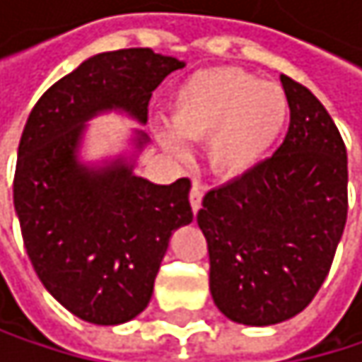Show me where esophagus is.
<instances>
[{"mask_svg":"<svg viewBox=\"0 0 362 362\" xmlns=\"http://www.w3.org/2000/svg\"><path fill=\"white\" fill-rule=\"evenodd\" d=\"M201 201H203V190H201L199 184H192V188H190V207H192L194 214L201 209Z\"/></svg>","mask_w":362,"mask_h":362,"instance_id":"obj_1","label":"esophagus"}]
</instances>
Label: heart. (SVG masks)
<instances>
[{
  "label": "heart",
  "instance_id": "obj_1",
  "mask_svg": "<svg viewBox=\"0 0 362 362\" xmlns=\"http://www.w3.org/2000/svg\"><path fill=\"white\" fill-rule=\"evenodd\" d=\"M172 129L161 132V144L182 159V140L207 138V165L235 180L252 172L268 155L289 121L285 92L235 66L192 73L182 81L170 103Z\"/></svg>",
  "mask_w": 362,
  "mask_h": 362
}]
</instances>
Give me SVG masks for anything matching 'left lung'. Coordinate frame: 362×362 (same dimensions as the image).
<instances>
[{"mask_svg":"<svg viewBox=\"0 0 362 362\" xmlns=\"http://www.w3.org/2000/svg\"><path fill=\"white\" fill-rule=\"evenodd\" d=\"M289 132L252 172L203 197L209 291L224 317L266 327L302 313L321 289L348 216L344 140L319 98L281 75Z\"/></svg>","mask_w":362,"mask_h":362,"instance_id":"1","label":"left lung"}]
</instances>
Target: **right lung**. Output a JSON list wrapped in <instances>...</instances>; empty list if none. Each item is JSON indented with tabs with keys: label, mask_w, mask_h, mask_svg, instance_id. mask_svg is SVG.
Wrapping results in <instances>:
<instances>
[{
	"label": "right lung",
	"mask_w": 362,
	"mask_h": 362,
	"mask_svg": "<svg viewBox=\"0 0 362 362\" xmlns=\"http://www.w3.org/2000/svg\"><path fill=\"white\" fill-rule=\"evenodd\" d=\"M184 62L151 47L103 52L56 81L31 110L14 174V209L43 287L94 325H121L151 302L170 237L192 222L190 180L153 184L134 168L148 144L134 132L132 155L86 163L88 121L119 110L148 119L157 86Z\"/></svg>",
	"instance_id": "1"
}]
</instances>
